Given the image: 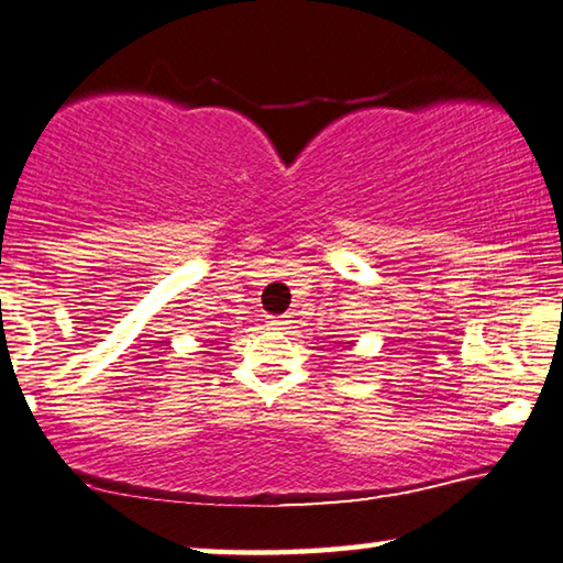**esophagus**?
Here are the masks:
<instances>
[{"label":"esophagus","mask_w":563,"mask_h":563,"mask_svg":"<svg viewBox=\"0 0 563 563\" xmlns=\"http://www.w3.org/2000/svg\"><path fill=\"white\" fill-rule=\"evenodd\" d=\"M267 325L275 328V330H280V328L288 325V320H285V318H278V316H273V318H267Z\"/></svg>","instance_id":"esophagus-1"}]
</instances>
